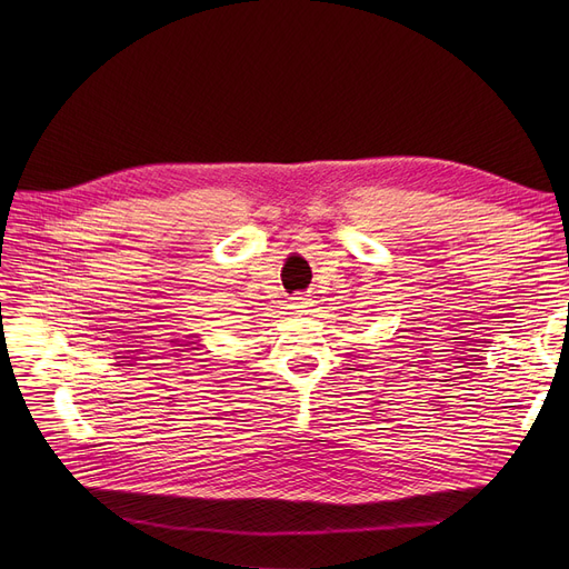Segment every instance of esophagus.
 Returning a JSON list of instances; mask_svg holds the SVG:
<instances>
[{"label":"esophagus","instance_id":"1","mask_svg":"<svg viewBox=\"0 0 569 569\" xmlns=\"http://www.w3.org/2000/svg\"><path fill=\"white\" fill-rule=\"evenodd\" d=\"M311 307H313V302L305 292H297L290 297V309H295L297 313H311Z\"/></svg>","mask_w":569,"mask_h":569}]
</instances>
